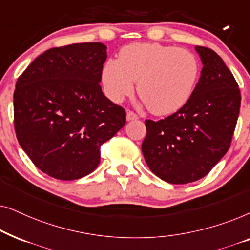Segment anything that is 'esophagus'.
Wrapping results in <instances>:
<instances>
[{"label":"esophagus","mask_w":250,"mask_h":250,"mask_svg":"<svg viewBox=\"0 0 250 250\" xmlns=\"http://www.w3.org/2000/svg\"><path fill=\"white\" fill-rule=\"evenodd\" d=\"M126 119H127L128 122L129 121H135V119H138V115L134 114L133 111H127V112H126Z\"/></svg>","instance_id":"1"}]
</instances>
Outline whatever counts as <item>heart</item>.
Wrapping results in <instances>:
<instances>
[{
	"label": "heart",
	"instance_id": "b5f03b06",
	"mask_svg": "<svg viewBox=\"0 0 250 250\" xmlns=\"http://www.w3.org/2000/svg\"><path fill=\"white\" fill-rule=\"evenodd\" d=\"M199 76L196 56L186 49L158 43L123 47L119 59L105 61L102 84L107 97L119 104L138 92L152 114L170 115L189 101Z\"/></svg>",
	"mask_w": 250,
	"mask_h": 250
}]
</instances>
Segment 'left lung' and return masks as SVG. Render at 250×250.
<instances>
[{
    "label": "left lung",
    "instance_id": "8db88e82",
    "mask_svg": "<svg viewBox=\"0 0 250 250\" xmlns=\"http://www.w3.org/2000/svg\"><path fill=\"white\" fill-rule=\"evenodd\" d=\"M203 69L189 101L158 122L146 121L142 153L150 170L172 184L206 176L230 148L240 110L237 82L215 51L194 47Z\"/></svg>",
    "mask_w": 250,
    "mask_h": 250
}]
</instances>
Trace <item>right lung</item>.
<instances>
[{"instance_id":"add662e5","label":"right lung","mask_w":250,"mask_h":250,"mask_svg":"<svg viewBox=\"0 0 250 250\" xmlns=\"http://www.w3.org/2000/svg\"><path fill=\"white\" fill-rule=\"evenodd\" d=\"M104 44L76 43L45 51L18 78L13 94L17 139L37 168L63 181L86 176L100 146L126 123L102 93Z\"/></svg>"}]
</instances>
